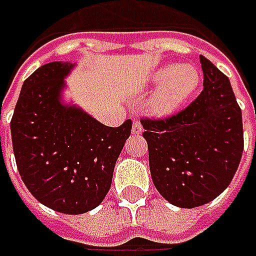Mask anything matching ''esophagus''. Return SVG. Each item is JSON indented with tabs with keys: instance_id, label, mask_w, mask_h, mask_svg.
I'll return each instance as SVG.
<instances>
[{
	"instance_id": "1",
	"label": "esophagus",
	"mask_w": 256,
	"mask_h": 256,
	"mask_svg": "<svg viewBox=\"0 0 256 256\" xmlns=\"http://www.w3.org/2000/svg\"><path fill=\"white\" fill-rule=\"evenodd\" d=\"M142 132V125L140 121H134L132 124V134L135 135H140V134Z\"/></svg>"
}]
</instances>
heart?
I'll use <instances>...</instances> for the list:
<instances>
[{
	"label": "heart",
	"mask_w": 256,
	"mask_h": 256,
	"mask_svg": "<svg viewBox=\"0 0 256 256\" xmlns=\"http://www.w3.org/2000/svg\"><path fill=\"white\" fill-rule=\"evenodd\" d=\"M201 81L200 71L192 64H168L158 68L150 82L158 88L150 101V110L155 115H171L196 91Z\"/></svg>",
	"instance_id": "1"
}]
</instances>
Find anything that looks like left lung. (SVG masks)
I'll return each instance as SVG.
<instances>
[{
    "mask_svg": "<svg viewBox=\"0 0 256 256\" xmlns=\"http://www.w3.org/2000/svg\"><path fill=\"white\" fill-rule=\"evenodd\" d=\"M204 90L185 110L142 118L154 185L180 208L215 200L231 184L244 151L242 112L230 80L200 56Z\"/></svg>",
    "mask_w": 256,
    "mask_h": 256,
    "instance_id": "1",
    "label": "left lung"
}]
</instances>
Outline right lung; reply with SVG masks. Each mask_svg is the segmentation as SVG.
Returning a JSON list of instances; mask_svg holds the SVG:
<instances>
[{"mask_svg": "<svg viewBox=\"0 0 256 256\" xmlns=\"http://www.w3.org/2000/svg\"><path fill=\"white\" fill-rule=\"evenodd\" d=\"M74 64L50 62L22 84L11 120L16 168L35 200L78 215L96 208L112 182L132 121L112 128L61 100Z\"/></svg>", "mask_w": 256, "mask_h": 256, "instance_id": "add662e5", "label": "right lung"}]
</instances>
